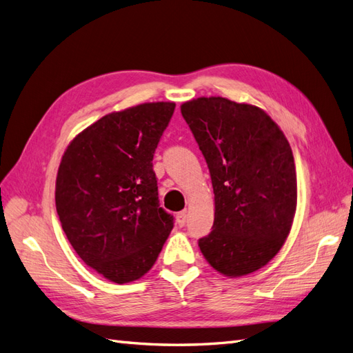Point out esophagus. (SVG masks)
<instances>
[{"instance_id": "1", "label": "esophagus", "mask_w": 353, "mask_h": 353, "mask_svg": "<svg viewBox=\"0 0 353 353\" xmlns=\"http://www.w3.org/2000/svg\"><path fill=\"white\" fill-rule=\"evenodd\" d=\"M187 212L185 210H183V212H179L178 215H176V222H178V225L179 227H184L185 223H187Z\"/></svg>"}]
</instances>
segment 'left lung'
<instances>
[{
    "label": "left lung",
    "instance_id": "obj_1",
    "mask_svg": "<svg viewBox=\"0 0 353 353\" xmlns=\"http://www.w3.org/2000/svg\"><path fill=\"white\" fill-rule=\"evenodd\" d=\"M181 113L206 159L215 219L199 240L206 261L227 276L258 271L290 232L297 181L292 147L271 117L252 104L200 97Z\"/></svg>",
    "mask_w": 353,
    "mask_h": 353
}]
</instances>
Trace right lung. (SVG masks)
I'll return each instance as SVG.
<instances>
[{
  "label": "right lung",
  "instance_id": "obj_1",
  "mask_svg": "<svg viewBox=\"0 0 353 353\" xmlns=\"http://www.w3.org/2000/svg\"><path fill=\"white\" fill-rule=\"evenodd\" d=\"M175 103L103 116L73 138L57 172L56 208L79 258L113 283L152 270L174 228L160 208L153 156Z\"/></svg>",
  "mask_w": 353,
  "mask_h": 353
}]
</instances>
